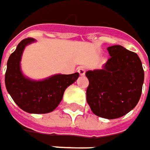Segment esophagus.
<instances>
[{"label": "esophagus", "instance_id": "esophagus-1", "mask_svg": "<svg viewBox=\"0 0 150 150\" xmlns=\"http://www.w3.org/2000/svg\"><path fill=\"white\" fill-rule=\"evenodd\" d=\"M78 72L81 76H84L85 75V72H86V70H85V68H83V67H79L78 69Z\"/></svg>", "mask_w": 150, "mask_h": 150}]
</instances>
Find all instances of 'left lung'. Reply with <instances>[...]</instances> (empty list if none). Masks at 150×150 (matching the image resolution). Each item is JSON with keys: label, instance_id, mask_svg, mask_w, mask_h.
Here are the masks:
<instances>
[{"label": "left lung", "instance_id": "1", "mask_svg": "<svg viewBox=\"0 0 150 150\" xmlns=\"http://www.w3.org/2000/svg\"><path fill=\"white\" fill-rule=\"evenodd\" d=\"M110 58L102 69L86 72L89 81L87 102L92 112L101 118L114 119L137 105L144 79L142 62L135 52L124 47H108Z\"/></svg>", "mask_w": 150, "mask_h": 150}]
</instances>
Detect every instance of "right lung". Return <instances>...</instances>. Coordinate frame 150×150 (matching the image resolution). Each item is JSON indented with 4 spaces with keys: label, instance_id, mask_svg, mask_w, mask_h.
<instances>
[{
    "label": "right lung",
    "instance_id": "obj_1",
    "mask_svg": "<svg viewBox=\"0 0 150 150\" xmlns=\"http://www.w3.org/2000/svg\"><path fill=\"white\" fill-rule=\"evenodd\" d=\"M33 38L23 39L7 61L5 83L16 105L30 113H47L53 111L62 99L64 91L79 77V73L56 74L41 81L26 78L21 70V59L26 46Z\"/></svg>",
    "mask_w": 150,
    "mask_h": 150
}]
</instances>
